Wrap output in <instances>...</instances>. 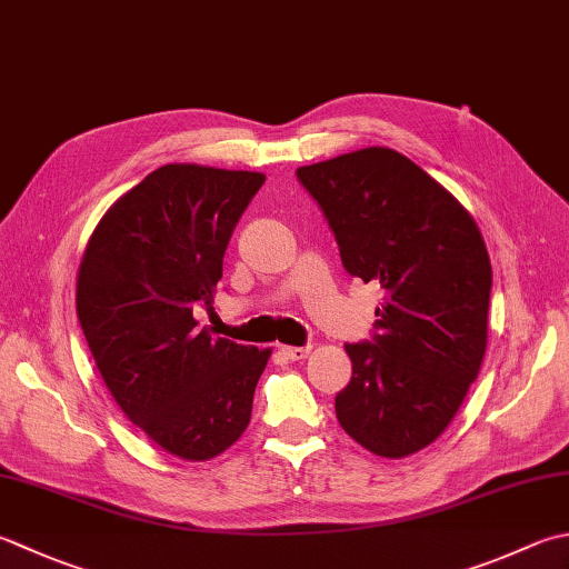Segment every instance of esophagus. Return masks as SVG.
Wrapping results in <instances>:
<instances>
[{
  "label": "esophagus",
  "instance_id": "1",
  "mask_svg": "<svg viewBox=\"0 0 569 569\" xmlns=\"http://www.w3.org/2000/svg\"><path fill=\"white\" fill-rule=\"evenodd\" d=\"M281 352L288 360H306L310 355V345H303V348H293V345H283Z\"/></svg>",
  "mask_w": 569,
  "mask_h": 569
}]
</instances>
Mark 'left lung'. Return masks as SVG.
<instances>
[{"mask_svg":"<svg viewBox=\"0 0 569 569\" xmlns=\"http://www.w3.org/2000/svg\"><path fill=\"white\" fill-rule=\"evenodd\" d=\"M336 233L345 271L380 283L372 340L345 345L336 397L350 437L402 459L441 437L481 370L491 259L473 217L405 154L365 148L296 170Z\"/></svg>","mask_w":569,"mask_h":569,"instance_id":"obj_1","label":"left lung"}]
</instances>
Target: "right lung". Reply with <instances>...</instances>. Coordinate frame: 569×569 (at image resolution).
I'll list each match as a JSON object with an SVG mask.
<instances>
[{
    "mask_svg": "<svg viewBox=\"0 0 569 569\" xmlns=\"http://www.w3.org/2000/svg\"><path fill=\"white\" fill-rule=\"evenodd\" d=\"M266 182L261 172L164 164L98 221L76 283V310L118 407L167 453L207 461L249 427L271 350L211 336L227 243Z\"/></svg>",
    "mask_w": 569,
    "mask_h": 569,
    "instance_id": "right-lung-1",
    "label": "right lung"
}]
</instances>
